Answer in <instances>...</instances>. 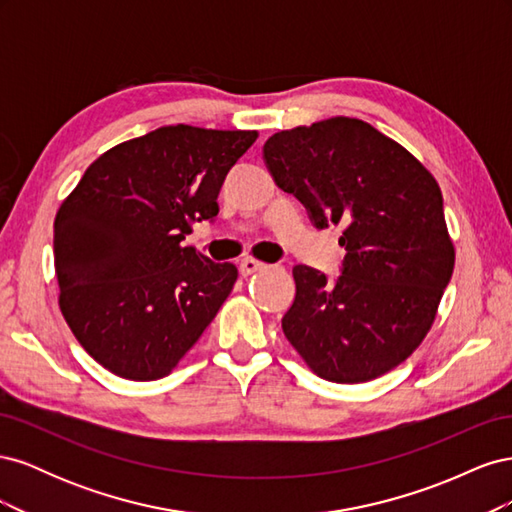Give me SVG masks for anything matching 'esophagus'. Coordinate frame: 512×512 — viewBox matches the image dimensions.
<instances>
[{"label": "esophagus", "instance_id": "esophagus-1", "mask_svg": "<svg viewBox=\"0 0 512 512\" xmlns=\"http://www.w3.org/2000/svg\"><path fill=\"white\" fill-rule=\"evenodd\" d=\"M267 265L265 262H260V260H256V258H243L241 260V265H239V271H241V275H252V273H256V271H262L265 269Z\"/></svg>", "mask_w": 512, "mask_h": 512}]
</instances>
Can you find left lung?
<instances>
[{
  "instance_id": "obj_1",
  "label": "left lung",
  "mask_w": 512,
  "mask_h": 512,
  "mask_svg": "<svg viewBox=\"0 0 512 512\" xmlns=\"http://www.w3.org/2000/svg\"><path fill=\"white\" fill-rule=\"evenodd\" d=\"M275 183L318 228L342 226V275L297 265L282 329L316 376L380 378L421 346L455 267L440 185L367 121L331 117L273 134L262 147Z\"/></svg>"
}]
</instances>
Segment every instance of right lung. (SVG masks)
Here are the masks:
<instances>
[{"label": "right lung", "mask_w": 512, "mask_h": 512, "mask_svg": "<svg viewBox=\"0 0 512 512\" xmlns=\"http://www.w3.org/2000/svg\"><path fill=\"white\" fill-rule=\"evenodd\" d=\"M256 130L164 126L104 151L53 226L59 309L89 356L128 380L168 376L239 271L181 241L218 215L228 170Z\"/></svg>", "instance_id": "right-lung-1"}]
</instances>
